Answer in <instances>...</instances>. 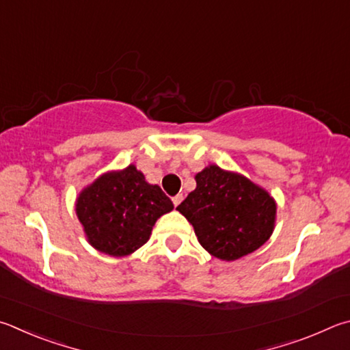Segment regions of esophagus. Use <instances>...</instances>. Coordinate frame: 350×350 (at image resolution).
<instances>
[{"instance_id":"esophagus-1","label":"esophagus","mask_w":350,"mask_h":350,"mask_svg":"<svg viewBox=\"0 0 350 350\" xmlns=\"http://www.w3.org/2000/svg\"><path fill=\"white\" fill-rule=\"evenodd\" d=\"M183 200V196L182 194H177V196H174L173 197V203H174V206H177V205H180V202Z\"/></svg>"}]
</instances>
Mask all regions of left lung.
<instances>
[{"label":"left lung","mask_w":350,"mask_h":350,"mask_svg":"<svg viewBox=\"0 0 350 350\" xmlns=\"http://www.w3.org/2000/svg\"><path fill=\"white\" fill-rule=\"evenodd\" d=\"M196 183L176 209L193 225L197 240L211 256L232 262L271 237L277 205L266 189L217 165L197 173Z\"/></svg>","instance_id":"1"}]
</instances>
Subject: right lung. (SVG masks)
<instances>
[{"label":"right lung","instance_id":"right-lung-1","mask_svg":"<svg viewBox=\"0 0 350 350\" xmlns=\"http://www.w3.org/2000/svg\"><path fill=\"white\" fill-rule=\"evenodd\" d=\"M173 208L161 187L150 185L135 165L98 177L76 199L88 243L113 257L130 256L147 243L156 220Z\"/></svg>","mask_w":350,"mask_h":350}]
</instances>
